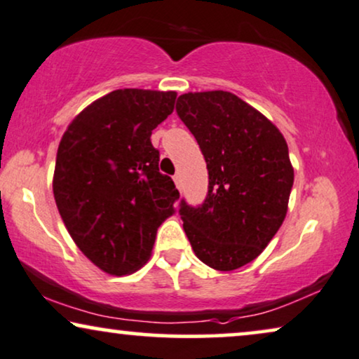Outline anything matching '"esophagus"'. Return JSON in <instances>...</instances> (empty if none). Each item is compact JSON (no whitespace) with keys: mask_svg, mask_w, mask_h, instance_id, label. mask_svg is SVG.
<instances>
[{"mask_svg":"<svg viewBox=\"0 0 359 359\" xmlns=\"http://www.w3.org/2000/svg\"><path fill=\"white\" fill-rule=\"evenodd\" d=\"M174 182H175V187L177 189H182V180H180V175L179 174H177V175H174Z\"/></svg>","mask_w":359,"mask_h":359,"instance_id":"esophagus-1","label":"esophagus"}]
</instances>
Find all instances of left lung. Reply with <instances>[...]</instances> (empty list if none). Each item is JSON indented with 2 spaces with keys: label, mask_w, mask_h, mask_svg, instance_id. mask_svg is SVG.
Masks as SVG:
<instances>
[{
  "label": "left lung",
  "mask_w": 359,
  "mask_h": 359,
  "mask_svg": "<svg viewBox=\"0 0 359 359\" xmlns=\"http://www.w3.org/2000/svg\"><path fill=\"white\" fill-rule=\"evenodd\" d=\"M175 109L208 169L205 202H180L185 235L200 261L235 271L264 251L287 213V142L264 114L223 90L180 95Z\"/></svg>",
  "instance_id": "obj_1"
}]
</instances>
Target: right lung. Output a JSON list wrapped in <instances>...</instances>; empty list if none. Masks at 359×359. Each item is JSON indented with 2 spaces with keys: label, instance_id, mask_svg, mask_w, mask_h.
<instances>
[{
  "label": "right lung",
  "instance_id": "add662e5",
  "mask_svg": "<svg viewBox=\"0 0 359 359\" xmlns=\"http://www.w3.org/2000/svg\"><path fill=\"white\" fill-rule=\"evenodd\" d=\"M177 93L123 88L95 100L69 124L52 190L79 250L111 276L151 257L157 228L174 215L179 190L159 172L151 135L174 111Z\"/></svg>",
  "mask_w": 359,
  "mask_h": 359
}]
</instances>
